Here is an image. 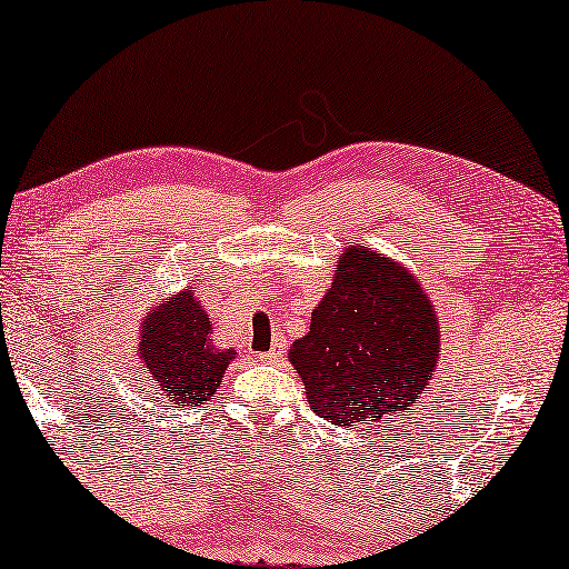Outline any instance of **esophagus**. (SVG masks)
Wrapping results in <instances>:
<instances>
[{
    "label": "esophagus",
    "instance_id": "esophagus-1",
    "mask_svg": "<svg viewBox=\"0 0 569 569\" xmlns=\"http://www.w3.org/2000/svg\"><path fill=\"white\" fill-rule=\"evenodd\" d=\"M282 353H284L282 340H274V346L269 348L267 353H261L259 358H261V361H267V363H274V361H279V358H282Z\"/></svg>",
    "mask_w": 569,
    "mask_h": 569
}]
</instances>
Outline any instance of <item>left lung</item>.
<instances>
[{"label":"left lung","instance_id":"1","mask_svg":"<svg viewBox=\"0 0 569 569\" xmlns=\"http://www.w3.org/2000/svg\"><path fill=\"white\" fill-rule=\"evenodd\" d=\"M315 415L338 427L389 425L419 401L440 358V320L417 277L391 257L348 247L310 330L290 346Z\"/></svg>","mask_w":569,"mask_h":569}]
</instances>
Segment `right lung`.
<instances>
[{"label": "right lung", "mask_w": 569, "mask_h": 569, "mask_svg": "<svg viewBox=\"0 0 569 569\" xmlns=\"http://www.w3.org/2000/svg\"><path fill=\"white\" fill-rule=\"evenodd\" d=\"M211 333L213 322L196 297V287L157 302L139 326L134 353L170 405L200 407L221 387L236 351L218 348Z\"/></svg>", "instance_id": "1"}]
</instances>
